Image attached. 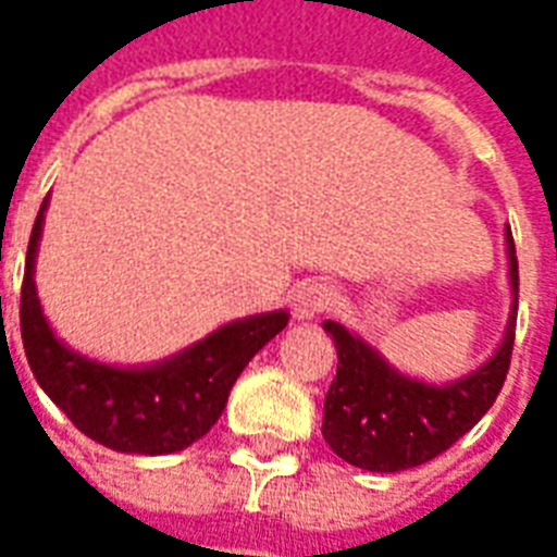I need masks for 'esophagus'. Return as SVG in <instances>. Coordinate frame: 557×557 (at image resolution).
<instances>
[{"label": "esophagus", "instance_id": "esophagus-1", "mask_svg": "<svg viewBox=\"0 0 557 557\" xmlns=\"http://www.w3.org/2000/svg\"><path fill=\"white\" fill-rule=\"evenodd\" d=\"M332 304V288L321 280H306L292 292V309H295V318H314V314L326 312Z\"/></svg>", "mask_w": 557, "mask_h": 557}]
</instances>
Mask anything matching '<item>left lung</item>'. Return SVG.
Listing matches in <instances>:
<instances>
[{
  "mask_svg": "<svg viewBox=\"0 0 557 557\" xmlns=\"http://www.w3.org/2000/svg\"><path fill=\"white\" fill-rule=\"evenodd\" d=\"M506 243L515 288L509 330L488 364L454 384L431 387L405 379L341 323H323L338 349V372L323 405V440L349 466L393 474L431 462L462 440L500 396L518 321V257L511 231Z\"/></svg>",
  "mask_w": 557,
  "mask_h": 557,
  "instance_id": "obj_1",
  "label": "left lung"
}]
</instances>
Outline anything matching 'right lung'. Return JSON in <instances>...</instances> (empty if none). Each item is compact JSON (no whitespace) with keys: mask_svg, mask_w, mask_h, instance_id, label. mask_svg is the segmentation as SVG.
<instances>
[{"mask_svg":"<svg viewBox=\"0 0 557 557\" xmlns=\"http://www.w3.org/2000/svg\"><path fill=\"white\" fill-rule=\"evenodd\" d=\"M42 210L30 231L20 297L22 347L48 398L89 440L124 454H173L216 424L234 381L257 352L288 323L286 312L227 323L182 356L144 370L95 364L65 349L48 330L34 288Z\"/></svg>","mask_w":557,"mask_h":557,"instance_id":"obj_1","label":"right lung"}]
</instances>
